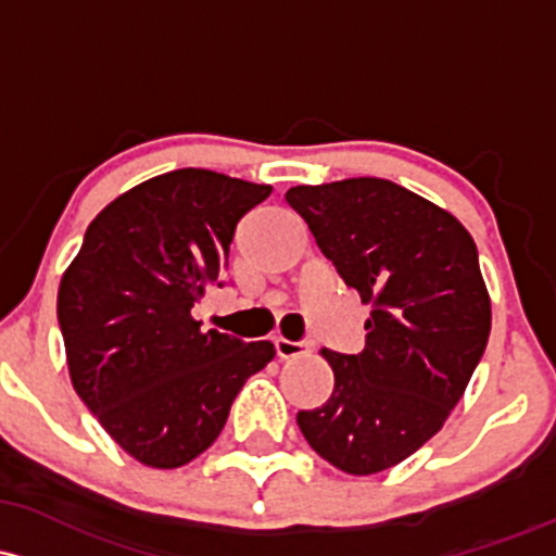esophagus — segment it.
I'll list each match as a JSON object with an SVG mask.
<instances>
[{"mask_svg": "<svg viewBox=\"0 0 556 556\" xmlns=\"http://www.w3.org/2000/svg\"><path fill=\"white\" fill-rule=\"evenodd\" d=\"M274 351H277L279 358H301V356H306L311 348L306 343H295V340L277 338L274 340Z\"/></svg>", "mask_w": 556, "mask_h": 556, "instance_id": "34e87169", "label": "esophagus"}]
</instances>
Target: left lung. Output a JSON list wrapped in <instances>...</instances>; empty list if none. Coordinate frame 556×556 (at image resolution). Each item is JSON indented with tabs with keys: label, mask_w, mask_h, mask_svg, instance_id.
<instances>
[{
	"label": "left lung",
	"mask_w": 556,
	"mask_h": 556,
	"mask_svg": "<svg viewBox=\"0 0 556 556\" xmlns=\"http://www.w3.org/2000/svg\"><path fill=\"white\" fill-rule=\"evenodd\" d=\"M285 200L371 306L362 353L321 351L332 395L298 412V427L332 467L382 472L441 430L483 356L491 298L478 248L448 211L375 176L290 187Z\"/></svg>",
	"instance_id": "1"
}]
</instances>
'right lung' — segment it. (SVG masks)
Returning <instances> with one entry per match:
<instances>
[{
  "label": "right lung",
  "instance_id": "right-lung-1",
  "mask_svg": "<svg viewBox=\"0 0 556 556\" xmlns=\"http://www.w3.org/2000/svg\"><path fill=\"white\" fill-rule=\"evenodd\" d=\"M268 185L205 168L142 181L97 213L58 290L71 382L126 454L174 469L224 430L231 401L274 358L192 319L222 288L237 224Z\"/></svg>",
  "mask_w": 556,
  "mask_h": 556
}]
</instances>
